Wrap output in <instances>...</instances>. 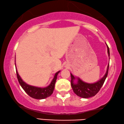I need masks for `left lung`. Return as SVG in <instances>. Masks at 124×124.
<instances>
[{
	"label": "left lung",
	"mask_w": 124,
	"mask_h": 124,
	"mask_svg": "<svg viewBox=\"0 0 124 124\" xmlns=\"http://www.w3.org/2000/svg\"><path fill=\"white\" fill-rule=\"evenodd\" d=\"M107 46L108 56L109 57V49L107 45ZM109 66V64H108L107 67V70L106 74H105L103 77L101 79L99 80L97 82L92 84L85 83L84 81L81 80L79 78H77V83H74V80L76 78L70 73L71 86H72V89L74 93L77 96L84 98H87L95 96L98 93V91H100V90L102 86V85H103L105 80H106L107 77Z\"/></svg>",
	"instance_id": "left-lung-1"
}]
</instances>
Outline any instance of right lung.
I'll return each instance as SVG.
<instances>
[{"label": "right lung", "mask_w": 124, "mask_h": 124, "mask_svg": "<svg viewBox=\"0 0 124 124\" xmlns=\"http://www.w3.org/2000/svg\"><path fill=\"white\" fill-rule=\"evenodd\" d=\"M16 70L17 78L18 82H19L20 85L21 86L22 89L30 97L38 100L44 99V98L49 97L52 95L54 88V85H55L56 79H57V75L60 72V71H58L54 74V79H52V81L49 86L45 87H38L34 86L29 85L24 82L18 74L16 68Z\"/></svg>", "instance_id": "1"}]
</instances>
